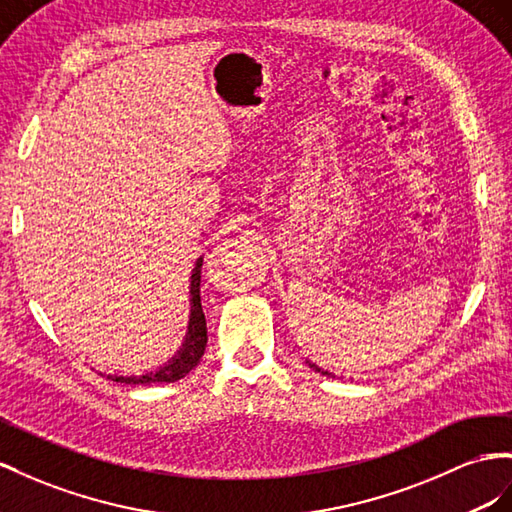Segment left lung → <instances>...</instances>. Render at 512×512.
<instances>
[{"instance_id":"1","label":"left lung","mask_w":512,"mask_h":512,"mask_svg":"<svg viewBox=\"0 0 512 512\" xmlns=\"http://www.w3.org/2000/svg\"><path fill=\"white\" fill-rule=\"evenodd\" d=\"M311 368H313V370H316V372H322V370H320V368H316V365H311ZM322 374H326V376H331V374H329V372H322Z\"/></svg>"}]
</instances>
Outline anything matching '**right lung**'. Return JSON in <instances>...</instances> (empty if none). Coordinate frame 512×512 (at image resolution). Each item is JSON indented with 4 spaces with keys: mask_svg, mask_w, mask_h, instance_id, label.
I'll use <instances>...</instances> for the list:
<instances>
[{
    "mask_svg": "<svg viewBox=\"0 0 512 512\" xmlns=\"http://www.w3.org/2000/svg\"><path fill=\"white\" fill-rule=\"evenodd\" d=\"M201 266L203 261H196V268L192 272L190 281V324H188V335L186 342L181 344L177 355L168 359L164 365L157 370L134 374V376H108L116 383L125 385H151V383H175L179 378L186 376L190 370L196 368V363L201 361L205 344H207V324H205V313L201 307Z\"/></svg>",
    "mask_w": 512,
    "mask_h": 512,
    "instance_id": "1",
    "label": "right lung"
}]
</instances>
